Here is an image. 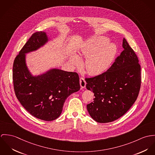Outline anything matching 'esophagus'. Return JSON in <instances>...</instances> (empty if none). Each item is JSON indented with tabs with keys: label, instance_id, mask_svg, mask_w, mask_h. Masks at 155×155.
Instances as JSON below:
<instances>
[{
	"label": "esophagus",
	"instance_id": "obj_1",
	"mask_svg": "<svg viewBox=\"0 0 155 155\" xmlns=\"http://www.w3.org/2000/svg\"><path fill=\"white\" fill-rule=\"evenodd\" d=\"M80 86L81 88H84L86 87V80L83 77H81L80 78Z\"/></svg>",
	"mask_w": 155,
	"mask_h": 155
}]
</instances>
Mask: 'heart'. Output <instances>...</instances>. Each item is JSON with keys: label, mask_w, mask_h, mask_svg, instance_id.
<instances>
[{"label": "heart", "mask_w": 155, "mask_h": 155, "mask_svg": "<svg viewBox=\"0 0 155 155\" xmlns=\"http://www.w3.org/2000/svg\"><path fill=\"white\" fill-rule=\"evenodd\" d=\"M108 41L106 37H95L88 41L78 52L80 56L87 58L84 65L89 74H102L110 65L117 52V47L113 43L107 44ZM71 61L75 65H79L81 62L76 56H72Z\"/></svg>", "instance_id": "1"}]
</instances>
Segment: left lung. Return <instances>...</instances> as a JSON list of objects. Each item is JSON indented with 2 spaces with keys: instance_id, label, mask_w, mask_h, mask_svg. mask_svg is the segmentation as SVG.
I'll return each instance as SVG.
<instances>
[{
  "instance_id": "8db88e82",
  "label": "left lung",
  "mask_w": 155,
  "mask_h": 155,
  "mask_svg": "<svg viewBox=\"0 0 155 155\" xmlns=\"http://www.w3.org/2000/svg\"><path fill=\"white\" fill-rule=\"evenodd\" d=\"M124 50L106 71L86 78V88L94 93L93 102L87 105L91 117L107 123L123 116L137 99L140 90L141 67L136 53L125 38Z\"/></svg>"
}]
</instances>
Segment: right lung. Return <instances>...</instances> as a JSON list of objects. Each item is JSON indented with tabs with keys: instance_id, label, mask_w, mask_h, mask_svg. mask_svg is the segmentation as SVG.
Listing matches in <instances>:
<instances>
[{
	"instance_id": "1",
	"label": "right lung",
	"mask_w": 155,
	"mask_h": 155,
	"mask_svg": "<svg viewBox=\"0 0 155 155\" xmlns=\"http://www.w3.org/2000/svg\"><path fill=\"white\" fill-rule=\"evenodd\" d=\"M47 40L44 32L32 35L14 60L12 79L15 95L22 106L35 118L51 121L60 116L67 98L78 91L80 85L77 72L52 69L37 77L30 75L25 53L36 50Z\"/></svg>"
}]
</instances>
